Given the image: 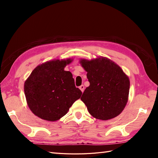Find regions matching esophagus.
Here are the masks:
<instances>
[{
    "label": "esophagus",
    "instance_id": "esophagus-1",
    "mask_svg": "<svg viewBox=\"0 0 158 158\" xmlns=\"http://www.w3.org/2000/svg\"><path fill=\"white\" fill-rule=\"evenodd\" d=\"M79 88H80V90L82 91V92H83L84 91V85H81L79 87Z\"/></svg>",
    "mask_w": 158,
    "mask_h": 158
}]
</instances>
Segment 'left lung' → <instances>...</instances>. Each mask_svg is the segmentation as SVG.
Segmentation results:
<instances>
[{"label":"left lung","mask_w":158,"mask_h":158,"mask_svg":"<svg viewBox=\"0 0 158 158\" xmlns=\"http://www.w3.org/2000/svg\"><path fill=\"white\" fill-rule=\"evenodd\" d=\"M89 85L81 98L91 115L106 121L118 116L128 102L130 80L121 68L106 57L80 59Z\"/></svg>","instance_id":"obj_1"}]
</instances>
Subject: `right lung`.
<instances>
[{
    "label": "right lung",
    "mask_w": 158,
    "mask_h": 158,
    "mask_svg": "<svg viewBox=\"0 0 158 158\" xmlns=\"http://www.w3.org/2000/svg\"><path fill=\"white\" fill-rule=\"evenodd\" d=\"M73 59L52 60L38 65L24 83L27 106L44 120L56 121L67 113L82 95L73 74L64 67Z\"/></svg>",
    "instance_id": "1"
}]
</instances>
